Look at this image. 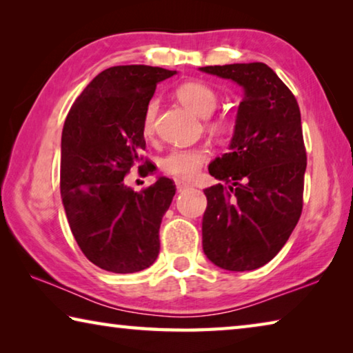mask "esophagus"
<instances>
[{"label":"esophagus","mask_w":353,"mask_h":353,"mask_svg":"<svg viewBox=\"0 0 353 353\" xmlns=\"http://www.w3.org/2000/svg\"><path fill=\"white\" fill-rule=\"evenodd\" d=\"M174 182H176V188H177V191H185V190L191 188V185H190V183L183 182V181H179V179H176Z\"/></svg>","instance_id":"1"}]
</instances>
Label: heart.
<instances>
[{
    "mask_svg": "<svg viewBox=\"0 0 353 353\" xmlns=\"http://www.w3.org/2000/svg\"><path fill=\"white\" fill-rule=\"evenodd\" d=\"M176 97L183 107H187L190 112L201 118L210 117L218 104V94L204 82L191 81L182 83L177 87ZM155 115H157V101H151L146 105L141 123V130L145 137H151L154 132ZM229 126L230 121L225 117L213 123V128L216 130H225ZM207 159L208 152L202 148L174 149L162 160V168L165 172L179 179H193Z\"/></svg>",
    "mask_w": 353,
    "mask_h": 353,
    "instance_id": "1",
    "label": "heart"
}]
</instances>
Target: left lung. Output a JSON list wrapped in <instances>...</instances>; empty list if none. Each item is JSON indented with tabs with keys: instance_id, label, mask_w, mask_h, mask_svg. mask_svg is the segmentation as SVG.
Wrapping results in <instances>:
<instances>
[{
	"instance_id": "left-lung-1",
	"label": "left lung",
	"mask_w": 353,
	"mask_h": 353,
	"mask_svg": "<svg viewBox=\"0 0 353 353\" xmlns=\"http://www.w3.org/2000/svg\"><path fill=\"white\" fill-rule=\"evenodd\" d=\"M199 70L244 90L229 152L208 165V172L227 187L204 190L202 249L223 270L252 271L279 254L301 218L307 168L301 110L266 63Z\"/></svg>"
}]
</instances>
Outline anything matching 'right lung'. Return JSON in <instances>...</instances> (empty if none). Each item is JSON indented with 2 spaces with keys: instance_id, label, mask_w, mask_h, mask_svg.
Returning a JSON list of instances; mask_svg holds the SVG:
<instances>
[{
  "instance_id": "add662e5",
  "label": "right lung",
  "mask_w": 353,
  "mask_h": 353,
  "mask_svg": "<svg viewBox=\"0 0 353 353\" xmlns=\"http://www.w3.org/2000/svg\"><path fill=\"white\" fill-rule=\"evenodd\" d=\"M176 71L119 65L94 77L71 105L62 130L61 196L76 243L101 270H146L160 250L159 229L176 194L168 177L137 193L124 176L146 148L143 115L155 87ZM154 171L148 160L139 166Z\"/></svg>"
}]
</instances>
